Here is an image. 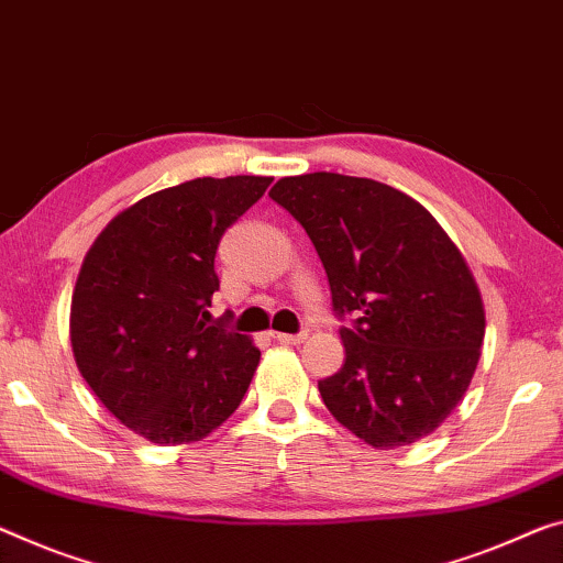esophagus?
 Instances as JSON below:
<instances>
[{
    "label": "esophagus",
    "mask_w": 563,
    "mask_h": 563,
    "mask_svg": "<svg viewBox=\"0 0 563 563\" xmlns=\"http://www.w3.org/2000/svg\"><path fill=\"white\" fill-rule=\"evenodd\" d=\"M272 336L276 342H282V344H299V342H305L307 340V334L305 332H299V334H287V332H272Z\"/></svg>",
    "instance_id": "1"
}]
</instances>
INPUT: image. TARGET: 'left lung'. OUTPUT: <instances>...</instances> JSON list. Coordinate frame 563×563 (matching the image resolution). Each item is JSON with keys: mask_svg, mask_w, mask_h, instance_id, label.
I'll list each match as a JSON object with an SVG mask.
<instances>
[{"mask_svg": "<svg viewBox=\"0 0 563 563\" xmlns=\"http://www.w3.org/2000/svg\"><path fill=\"white\" fill-rule=\"evenodd\" d=\"M301 223L330 279L344 365L319 379L336 422L367 445L430 435L468 390L486 334L481 291L428 209L393 186L305 173L269 191Z\"/></svg>", "mask_w": 563, "mask_h": 563, "instance_id": "left-lung-1", "label": "left lung"}]
</instances>
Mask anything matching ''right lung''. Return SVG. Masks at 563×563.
<instances>
[{
    "label": "right lung",
    "mask_w": 563,
    "mask_h": 563,
    "mask_svg": "<svg viewBox=\"0 0 563 563\" xmlns=\"http://www.w3.org/2000/svg\"><path fill=\"white\" fill-rule=\"evenodd\" d=\"M274 178H196L120 211L77 274L70 342L100 402L158 445L209 435L239 408L258 352L209 324L219 241Z\"/></svg>",
    "instance_id": "obj_1"
}]
</instances>
